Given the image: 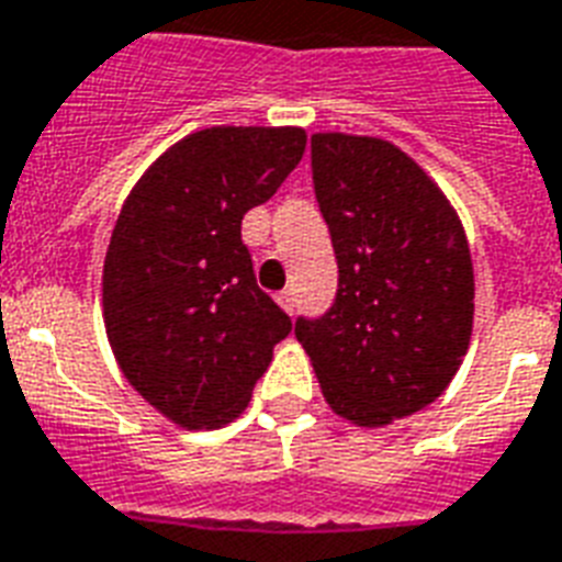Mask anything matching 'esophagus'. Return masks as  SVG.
Instances as JSON below:
<instances>
[{"label": "esophagus", "instance_id": "esophagus-1", "mask_svg": "<svg viewBox=\"0 0 562 562\" xmlns=\"http://www.w3.org/2000/svg\"><path fill=\"white\" fill-rule=\"evenodd\" d=\"M278 305L284 307L286 314H293V311H296V305H299L296 290H293V286H286V290H281V293H278Z\"/></svg>", "mask_w": 562, "mask_h": 562}]
</instances>
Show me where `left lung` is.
Here are the masks:
<instances>
[{"label": "left lung", "instance_id": "obj_1", "mask_svg": "<svg viewBox=\"0 0 562 562\" xmlns=\"http://www.w3.org/2000/svg\"><path fill=\"white\" fill-rule=\"evenodd\" d=\"M319 213L337 260L326 314L299 316L328 406L385 426L429 406L457 376L474 323L465 231L426 171L391 142L311 136Z\"/></svg>", "mask_w": 562, "mask_h": 562}]
</instances>
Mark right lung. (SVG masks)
<instances>
[{
  "mask_svg": "<svg viewBox=\"0 0 562 562\" xmlns=\"http://www.w3.org/2000/svg\"><path fill=\"white\" fill-rule=\"evenodd\" d=\"M299 126H210L147 168L103 263V319L117 364L147 403L189 429L231 424L290 335L257 286L243 216L305 154Z\"/></svg>",
  "mask_w": 562,
  "mask_h": 562,
  "instance_id": "add662e5",
  "label": "right lung"
}]
</instances>
